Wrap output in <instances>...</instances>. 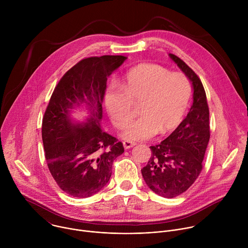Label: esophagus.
I'll return each mask as SVG.
<instances>
[{"label":"esophagus","mask_w":248,"mask_h":248,"mask_svg":"<svg viewBox=\"0 0 248 248\" xmlns=\"http://www.w3.org/2000/svg\"><path fill=\"white\" fill-rule=\"evenodd\" d=\"M123 144H124V149H129V148L133 147L136 143H135V142H132V141H129V140H124V142H123Z\"/></svg>","instance_id":"34e87169"}]
</instances>
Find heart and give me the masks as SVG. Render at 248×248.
Wrapping results in <instances>:
<instances>
[{
    "instance_id": "b5f03b06",
    "label": "heart",
    "mask_w": 248,
    "mask_h": 248,
    "mask_svg": "<svg viewBox=\"0 0 248 248\" xmlns=\"http://www.w3.org/2000/svg\"><path fill=\"white\" fill-rule=\"evenodd\" d=\"M189 79L182 73H170L167 67L151 62L128 69L123 88L111 84L105 94V106L113 124L124 128L133 117V104H140V114L128 124L123 137L144 140L158 131L167 133L182 123L191 98Z\"/></svg>"
}]
</instances>
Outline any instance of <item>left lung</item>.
Listing matches in <instances>:
<instances>
[{"mask_svg":"<svg viewBox=\"0 0 248 248\" xmlns=\"http://www.w3.org/2000/svg\"><path fill=\"white\" fill-rule=\"evenodd\" d=\"M170 57L191 81L193 104L178 127L160 144L150 146L151 157L141 170L148 187L166 198L181 195L196 181L210 139L209 108L203 84L182 59L173 54Z\"/></svg>","mask_w":248,"mask_h":248,"instance_id":"left-lung-1","label":"left lung"}]
</instances>
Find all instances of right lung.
<instances>
[{
  "mask_svg": "<svg viewBox=\"0 0 248 248\" xmlns=\"http://www.w3.org/2000/svg\"><path fill=\"white\" fill-rule=\"evenodd\" d=\"M126 60L124 56L90 57L68 69L54 89L42 122L49 170L59 187L85 198L108 184L113 162L124 151L121 141L102 130V102L107 79ZM86 105L90 117L76 123L70 108Z\"/></svg>",
  "mask_w": 248,
  "mask_h": 248,
  "instance_id": "1",
  "label": "right lung"
}]
</instances>
